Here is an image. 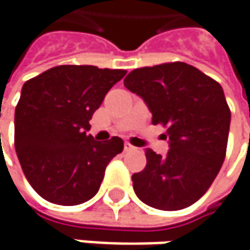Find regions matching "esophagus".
<instances>
[{
	"label": "esophagus",
	"mask_w": 250,
	"mask_h": 250,
	"mask_svg": "<svg viewBox=\"0 0 250 250\" xmlns=\"http://www.w3.org/2000/svg\"><path fill=\"white\" fill-rule=\"evenodd\" d=\"M133 149H136V146H131L130 143H125V151H133Z\"/></svg>",
	"instance_id": "34e87169"
}]
</instances>
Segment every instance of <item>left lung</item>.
Wrapping results in <instances>:
<instances>
[{"instance_id": "8db88e82", "label": "left lung", "mask_w": 250, "mask_h": 250, "mask_svg": "<svg viewBox=\"0 0 250 250\" xmlns=\"http://www.w3.org/2000/svg\"><path fill=\"white\" fill-rule=\"evenodd\" d=\"M125 86L144 99L152 125L167 127V157L146 149V165L133 175L137 197L175 211L191 206L208 190L223 167L231 110L215 80L186 62L133 70Z\"/></svg>"}]
</instances>
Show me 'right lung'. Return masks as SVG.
<instances>
[{"label":"right lung","instance_id":"right-lung-1","mask_svg":"<svg viewBox=\"0 0 250 250\" xmlns=\"http://www.w3.org/2000/svg\"><path fill=\"white\" fill-rule=\"evenodd\" d=\"M125 70L57 65L23 83L15 109V149L30 186L44 200L77 206L98 193L123 140L95 141L89 120Z\"/></svg>","mask_w":250,"mask_h":250}]
</instances>
